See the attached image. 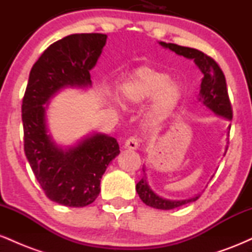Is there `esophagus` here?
I'll return each mask as SVG.
<instances>
[{
    "label": "esophagus",
    "mask_w": 252,
    "mask_h": 252,
    "mask_svg": "<svg viewBox=\"0 0 252 252\" xmlns=\"http://www.w3.org/2000/svg\"><path fill=\"white\" fill-rule=\"evenodd\" d=\"M124 148L126 149H131V150H135L138 148V141L136 137H129L128 140L126 141V143H124Z\"/></svg>",
    "instance_id": "esophagus-1"
}]
</instances>
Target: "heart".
<instances>
[{
  "mask_svg": "<svg viewBox=\"0 0 252 252\" xmlns=\"http://www.w3.org/2000/svg\"><path fill=\"white\" fill-rule=\"evenodd\" d=\"M120 94L126 105H142L153 97L147 112V126L155 128L180 102L182 89L179 84L170 82L169 74L166 72L142 66L121 84Z\"/></svg>",
  "mask_w": 252,
  "mask_h": 252,
  "instance_id": "1",
  "label": "heart"
}]
</instances>
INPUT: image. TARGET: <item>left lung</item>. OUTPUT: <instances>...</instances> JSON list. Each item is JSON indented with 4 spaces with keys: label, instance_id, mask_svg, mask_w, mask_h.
<instances>
[{
    "label": "left lung",
    "instance_id": "left-lung-1",
    "mask_svg": "<svg viewBox=\"0 0 252 252\" xmlns=\"http://www.w3.org/2000/svg\"><path fill=\"white\" fill-rule=\"evenodd\" d=\"M158 43L162 47L174 52L178 56L192 59L195 63V65L198 66V68L204 76L201 79L198 100L204 104L206 108H209L211 111L215 112L217 116H220L227 121L232 120V109H231V103L228 99L226 80H225L224 73H222L218 63L211 57L206 56L200 51L194 50V48L184 47V46L175 45V43H166L162 41ZM230 128L231 126H228L227 131ZM226 150L227 147L225 148V153H226ZM143 172L144 176L136 185V192H137L141 200L150 207H154L158 210H173L185 204H189V202L195 201L200 196V194H196L193 198L184 199V200H169V199L161 198L150 189L148 181H147L144 167Z\"/></svg>",
    "mask_w": 252,
    "mask_h": 252
}]
</instances>
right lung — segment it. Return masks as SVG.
Instances as JSON below:
<instances>
[{"instance_id": "right-lung-1", "label": "right lung", "mask_w": 252, "mask_h": 252, "mask_svg": "<svg viewBox=\"0 0 252 252\" xmlns=\"http://www.w3.org/2000/svg\"><path fill=\"white\" fill-rule=\"evenodd\" d=\"M106 37L71 34L52 43L32 67L22 100L26 158L46 196L63 206L84 207L96 200L106 167L120 154L116 138L102 132L63 148L48 132L46 118L50 99L60 90L91 86L90 71Z\"/></svg>"}]
</instances>
